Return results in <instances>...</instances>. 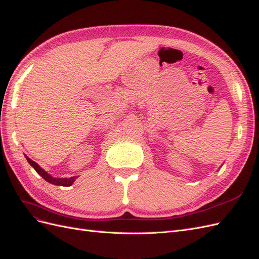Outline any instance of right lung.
<instances>
[{
    "mask_svg": "<svg viewBox=\"0 0 259 259\" xmlns=\"http://www.w3.org/2000/svg\"><path fill=\"white\" fill-rule=\"evenodd\" d=\"M26 159H27V161L30 163V165L35 169L36 173H37L38 175H41L42 178H44V179L46 180V182H49L50 184L56 185V186L69 187V186H71V185L73 184V182H74L75 178H76V177H70V178H54V177H52L50 174L46 173V171H45L43 168H41L40 166H38V164H36L34 161H32L30 158H28L27 155H26Z\"/></svg>",
    "mask_w": 259,
    "mask_h": 259,
    "instance_id": "add662e5",
    "label": "right lung"
}]
</instances>
